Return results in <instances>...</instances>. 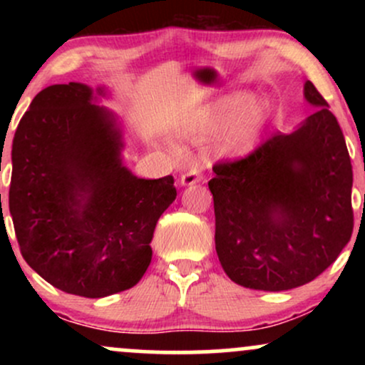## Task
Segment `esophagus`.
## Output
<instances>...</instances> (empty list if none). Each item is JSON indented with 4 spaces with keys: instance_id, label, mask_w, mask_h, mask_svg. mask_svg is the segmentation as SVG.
Here are the masks:
<instances>
[{
    "instance_id": "obj_1",
    "label": "esophagus",
    "mask_w": 365,
    "mask_h": 365,
    "mask_svg": "<svg viewBox=\"0 0 365 365\" xmlns=\"http://www.w3.org/2000/svg\"><path fill=\"white\" fill-rule=\"evenodd\" d=\"M200 180H202V171H200V168L197 165H192L190 168L180 177V185L190 187V185H195V183H199Z\"/></svg>"
}]
</instances>
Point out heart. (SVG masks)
Wrapping results in <instances>:
<instances>
[{
  "label": "heart",
  "mask_w": 365,
  "mask_h": 365,
  "mask_svg": "<svg viewBox=\"0 0 365 365\" xmlns=\"http://www.w3.org/2000/svg\"><path fill=\"white\" fill-rule=\"evenodd\" d=\"M271 113L273 103L266 96L233 91L207 103L190 121V130L202 135L221 132L217 148L240 156L254 150L262 139Z\"/></svg>",
  "instance_id": "obj_1"
}]
</instances>
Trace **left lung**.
<instances>
[{"label": "left lung", "mask_w": 365, "mask_h": 365, "mask_svg": "<svg viewBox=\"0 0 365 365\" xmlns=\"http://www.w3.org/2000/svg\"><path fill=\"white\" fill-rule=\"evenodd\" d=\"M304 99L316 111L293 132L212 168L216 252L240 287H302L336 261L351 237L354 173L345 137L309 81Z\"/></svg>", "instance_id": "left-lung-1"}]
</instances>
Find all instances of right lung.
Here are the masks:
<instances>
[{"label":"right lung","instance_id":"right-lung-1","mask_svg":"<svg viewBox=\"0 0 365 365\" xmlns=\"http://www.w3.org/2000/svg\"><path fill=\"white\" fill-rule=\"evenodd\" d=\"M104 86L54 83L32 99L11 144L8 204L25 262L58 290L101 299L135 287L154 228L177 199L171 175L123 165V127ZM1 207V195H0Z\"/></svg>","mask_w":365,"mask_h":365}]
</instances>
